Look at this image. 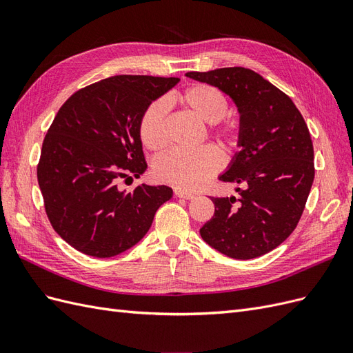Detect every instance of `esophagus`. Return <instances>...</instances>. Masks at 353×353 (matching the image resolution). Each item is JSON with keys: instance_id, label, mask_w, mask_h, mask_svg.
Here are the masks:
<instances>
[{"instance_id": "obj_1", "label": "esophagus", "mask_w": 353, "mask_h": 353, "mask_svg": "<svg viewBox=\"0 0 353 353\" xmlns=\"http://www.w3.org/2000/svg\"><path fill=\"white\" fill-rule=\"evenodd\" d=\"M174 193L176 197H181V199H187V200H191L194 199V194L193 193H188V191H184V190H179V188H175Z\"/></svg>"}]
</instances>
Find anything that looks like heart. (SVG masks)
Masks as SVG:
<instances>
[{
    "label": "heart",
    "instance_id": "1",
    "mask_svg": "<svg viewBox=\"0 0 353 353\" xmlns=\"http://www.w3.org/2000/svg\"><path fill=\"white\" fill-rule=\"evenodd\" d=\"M183 108L209 123V134L227 152L237 150L241 143V125L237 119H223L228 101L216 87L209 83L191 85L176 95ZM165 100L153 101L141 116L140 140L148 150L157 152L166 144ZM223 165V157L216 147L205 145L197 150H170L159 156L153 163L154 176L165 184L184 191H194L215 176Z\"/></svg>",
    "mask_w": 353,
    "mask_h": 353
}]
</instances>
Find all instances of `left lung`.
Segmentation results:
<instances>
[{
    "label": "left lung",
    "instance_id": "left-lung-1",
    "mask_svg": "<svg viewBox=\"0 0 353 353\" xmlns=\"http://www.w3.org/2000/svg\"><path fill=\"white\" fill-rule=\"evenodd\" d=\"M185 74L228 94L241 125V150L219 176L241 185L240 197H210L215 213L200 236L230 258H258L279 248L303 213L315 176L307 125L287 94L250 69Z\"/></svg>",
    "mask_w": 353,
    "mask_h": 353
}]
</instances>
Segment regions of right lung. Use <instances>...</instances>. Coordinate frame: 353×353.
<instances>
[{
  "label": "right lung",
  "instance_id": "right-lung-1",
  "mask_svg": "<svg viewBox=\"0 0 353 353\" xmlns=\"http://www.w3.org/2000/svg\"><path fill=\"white\" fill-rule=\"evenodd\" d=\"M179 78L117 74L81 88L65 101L48 128L37 166L51 227L94 258H112L140 241L172 188L121 179L140 178L147 168L138 134L153 100Z\"/></svg>",
  "mask_w": 353,
  "mask_h": 353
}]
</instances>
